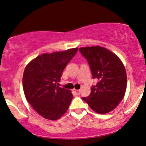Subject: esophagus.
Segmentation results:
<instances>
[{"instance_id":"esophagus-1","label":"esophagus","mask_w":146,"mask_h":146,"mask_svg":"<svg viewBox=\"0 0 146 146\" xmlns=\"http://www.w3.org/2000/svg\"><path fill=\"white\" fill-rule=\"evenodd\" d=\"M73 91L74 92L76 93L77 95L80 94V90H76V89H73Z\"/></svg>"}]
</instances>
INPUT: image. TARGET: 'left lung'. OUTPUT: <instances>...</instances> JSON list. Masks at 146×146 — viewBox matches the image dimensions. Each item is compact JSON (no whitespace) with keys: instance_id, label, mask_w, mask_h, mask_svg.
I'll return each mask as SVG.
<instances>
[{"instance_id":"8db88e82","label":"left lung","mask_w":146,"mask_h":146,"mask_svg":"<svg viewBox=\"0 0 146 146\" xmlns=\"http://www.w3.org/2000/svg\"><path fill=\"white\" fill-rule=\"evenodd\" d=\"M87 59L94 78L98 82L91 88V94L82 98L96 113L106 114L117 106L125 96L127 73L123 63L111 51L101 46L80 47Z\"/></svg>"}]
</instances>
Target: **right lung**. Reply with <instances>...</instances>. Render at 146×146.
I'll return each mask as SVG.
<instances>
[{
	"mask_svg": "<svg viewBox=\"0 0 146 146\" xmlns=\"http://www.w3.org/2000/svg\"><path fill=\"white\" fill-rule=\"evenodd\" d=\"M78 48L45 53L33 59L23 74V90L27 101L42 117L59 119L68 110L73 99L71 91L56 85L66 66Z\"/></svg>",
	"mask_w": 146,
	"mask_h": 146,
	"instance_id": "add662e5",
	"label": "right lung"
}]
</instances>
